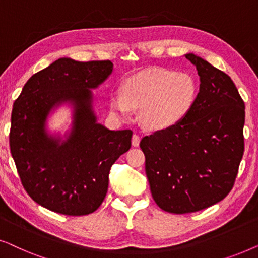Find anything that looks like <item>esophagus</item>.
<instances>
[{
    "instance_id": "34e87169",
    "label": "esophagus",
    "mask_w": 258,
    "mask_h": 258,
    "mask_svg": "<svg viewBox=\"0 0 258 258\" xmlns=\"http://www.w3.org/2000/svg\"><path fill=\"white\" fill-rule=\"evenodd\" d=\"M140 141H141V137L139 135H136V134H134L133 135V139H132V143L134 147H139L140 144Z\"/></svg>"
}]
</instances>
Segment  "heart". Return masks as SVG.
Returning <instances> with one entry per match:
<instances>
[{
    "mask_svg": "<svg viewBox=\"0 0 258 258\" xmlns=\"http://www.w3.org/2000/svg\"><path fill=\"white\" fill-rule=\"evenodd\" d=\"M197 96V84L188 73L168 68H149L125 81L123 93L114 91L110 109L125 117L132 109H140L139 119L154 130L171 128L191 110Z\"/></svg>",
    "mask_w": 258,
    "mask_h": 258,
    "instance_id": "heart-1",
    "label": "heart"
}]
</instances>
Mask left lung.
Masks as SVG:
<instances>
[{
	"instance_id": "1",
	"label": "left lung",
	"mask_w": 258,
	"mask_h": 258,
	"mask_svg": "<svg viewBox=\"0 0 258 258\" xmlns=\"http://www.w3.org/2000/svg\"><path fill=\"white\" fill-rule=\"evenodd\" d=\"M201 84L189 114L141 140L153 199L162 210L189 214L231 191L244 153L245 105L227 74L194 54Z\"/></svg>"
}]
</instances>
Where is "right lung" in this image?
<instances>
[{"mask_svg": "<svg viewBox=\"0 0 258 258\" xmlns=\"http://www.w3.org/2000/svg\"><path fill=\"white\" fill-rule=\"evenodd\" d=\"M112 72L107 61L59 58L34 74L14 102L10 153L28 195L40 206L68 216L97 210L108 191L109 171L132 147V130L96 123L91 91ZM76 105L71 137L62 145L44 132L45 118L58 101Z\"/></svg>", "mask_w": 258, "mask_h": 258, "instance_id": "obj_1", "label": "right lung"}]
</instances>
